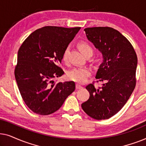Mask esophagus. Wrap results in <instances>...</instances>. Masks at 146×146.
Segmentation results:
<instances>
[{"label":"esophagus","instance_id":"34e87169","mask_svg":"<svg viewBox=\"0 0 146 146\" xmlns=\"http://www.w3.org/2000/svg\"><path fill=\"white\" fill-rule=\"evenodd\" d=\"M76 89H82L83 87L81 85H80V84H77L76 86Z\"/></svg>","mask_w":146,"mask_h":146}]
</instances>
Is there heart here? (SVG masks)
I'll return each instance as SVG.
<instances>
[{
	"label": "heart",
	"instance_id": "heart-1",
	"mask_svg": "<svg viewBox=\"0 0 146 146\" xmlns=\"http://www.w3.org/2000/svg\"><path fill=\"white\" fill-rule=\"evenodd\" d=\"M78 46L80 51L86 56H91L94 52V48L87 41L82 40L78 44ZM68 49L66 48L62 54V59L66 62L68 55ZM91 74L90 70L88 68H74L68 73V78L70 80L74 81L77 83L84 84L88 80Z\"/></svg>",
	"mask_w": 146,
	"mask_h": 146
}]
</instances>
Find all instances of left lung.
Wrapping results in <instances>:
<instances>
[{
  "label": "left lung",
  "mask_w": 146,
  "mask_h": 146,
  "mask_svg": "<svg viewBox=\"0 0 146 146\" xmlns=\"http://www.w3.org/2000/svg\"><path fill=\"white\" fill-rule=\"evenodd\" d=\"M86 36L102 53L104 62L96 76L95 82L86 86L89 99L82 108L95 119L110 118L122 108L136 84L137 58L133 46L119 31L110 27L84 29Z\"/></svg>",
  "instance_id": "8db88e82"
}]
</instances>
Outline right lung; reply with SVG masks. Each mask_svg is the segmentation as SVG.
<instances>
[{
  "mask_svg": "<svg viewBox=\"0 0 146 146\" xmlns=\"http://www.w3.org/2000/svg\"><path fill=\"white\" fill-rule=\"evenodd\" d=\"M80 29L46 26L31 33L20 47L15 78L22 98L33 112H55L74 91V82L53 79L64 74L60 66L63 52Z\"/></svg>",
  "mask_w": 146,
  "mask_h": 146,
  "instance_id": "1",
  "label": "right lung"
}]
</instances>
